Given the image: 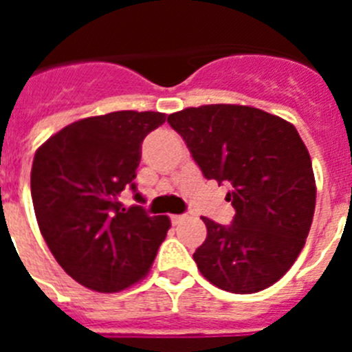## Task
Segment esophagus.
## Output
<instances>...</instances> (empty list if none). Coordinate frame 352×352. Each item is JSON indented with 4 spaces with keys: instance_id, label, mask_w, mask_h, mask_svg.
Wrapping results in <instances>:
<instances>
[{
    "instance_id": "esophagus-1",
    "label": "esophagus",
    "mask_w": 352,
    "mask_h": 352,
    "mask_svg": "<svg viewBox=\"0 0 352 352\" xmlns=\"http://www.w3.org/2000/svg\"><path fill=\"white\" fill-rule=\"evenodd\" d=\"M185 219H186V214H170V222H173L174 226L182 223Z\"/></svg>"
}]
</instances>
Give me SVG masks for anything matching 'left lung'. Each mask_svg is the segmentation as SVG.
Here are the masks:
<instances>
[{
	"instance_id": "1",
	"label": "left lung",
	"mask_w": 352,
	"mask_h": 352,
	"mask_svg": "<svg viewBox=\"0 0 352 352\" xmlns=\"http://www.w3.org/2000/svg\"><path fill=\"white\" fill-rule=\"evenodd\" d=\"M206 179L231 185V226L203 217L208 236L194 261L222 291L270 287L300 256L316 210L309 149L289 121L248 105L213 104L169 114Z\"/></svg>"
}]
</instances>
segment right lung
<instances>
[{
	"label": "right lung",
	"instance_id": "add662e5",
	"mask_svg": "<svg viewBox=\"0 0 352 352\" xmlns=\"http://www.w3.org/2000/svg\"><path fill=\"white\" fill-rule=\"evenodd\" d=\"M166 114L116 111L65 126L36 149L31 197L49 250L76 282L118 292L148 275L170 220L142 206L123 208L141 160V144Z\"/></svg>",
	"mask_w": 352,
	"mask_h": 352
}]
</instances>
